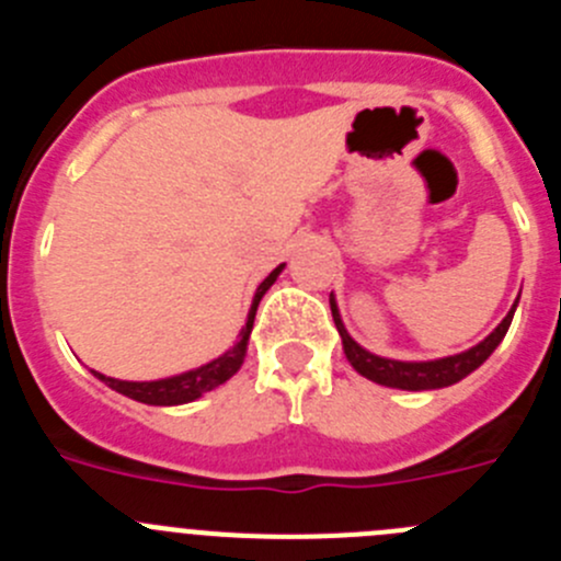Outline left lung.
<instances>
[{
  "instance_id": "1",
  "label": "left lung",
  "mask_w": 561,
  "mask_h": 561,
  "mask_svg": "<svg viewBox=\"0 0 561 561\" xmlns=\"http://www.w3.org/2000/svg\"><path fill=\"white\" fill-rule=\"evenodd\" d=\"M331 304V314H334V325L342 336V351H345V359L351 362V368L356 370L359 376L365 379L376 381V385H385V388H399V390H438V388H449L455 381L466 379V376L478 370L489 356L494 354L500 342H503L505 331L512 325V317L517 311L519 297L514 300L512 311L500 320L497 329L492 334L480 340L478 345L472 348L460 351V354L453 356H440V359H419V362H410V359H390V356H379V354H370L368 348H362L359 342L348 334L345 323H342V314H340V306H336V297L331 291L329 297Z\"/></svg>"
}]
</instances>
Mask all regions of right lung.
Here are the masks:
<instances>
[{
    "label": "right lung",
    "mask_w": 561,
    "mask_h": 561,
    "mask_svg": "<svg viewBox=\"0 0 561 561\" xmlns=\"http://www.w3.org/2000/svg\"><path fill=\"white\" fill-rule=\"evenodd\" d=\"M284 266L286 264L275 266V270L261 280V286H257L255 295H252L250 311H247V323L241 325V331H238V340L232 342L225 354L216 356V359L205 362V365H199V368L182 370V374H173V376H165V379H151V381L114 379V376L98 374V370H92V374H95L103 385L117 390V393L128 396V399L134 401H142V404H153V408H173V404H187V401L202 399V396L216 390L219 385H225L227 379H232V376L241 370L247 356V345H250L252 323H255L257 304H261V297L270 291V286L275 284L277 275L284 272Z\"/></svg>",
    "instance_id": "add662e5"
}]
</instances>
